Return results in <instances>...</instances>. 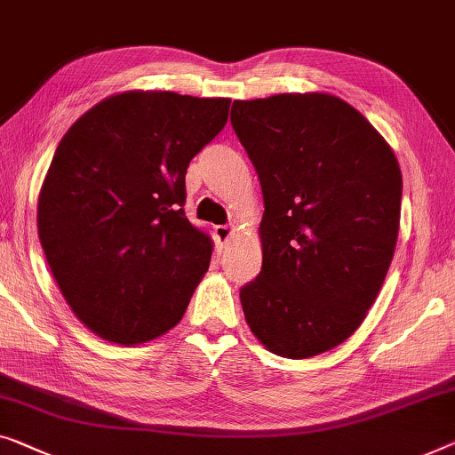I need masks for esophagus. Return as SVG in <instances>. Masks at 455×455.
Here are the masks:
<instances>
[{
    "instance_id": "34e87169",
    "label": "esophagus",
    "mask_w": 455,
    "mask_h": 455,
    "mask_svg": "<svg viewBox=\"0 0 455 455\" xmlns=\"http://www.w3.org/2000/svg\"><path fill=\"white\" fill-rule=\"evenodd\" d=\"M230 235H233V228H230V227H227V225L214 227V236H216V241L220 243V245H227Z\"/></svg>"
}]
</instances>
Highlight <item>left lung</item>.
I'll return each instance as SVG.
<instances>
[{
    "label": "left lung",
    "mask_w": 455,
    "mask_h": 455,
    "mask_svg": "<svg viewBox=\"0 0 455 455\" xmlns=\"http://www.w3.org/2000/svg\"><path fill=\"white\" fill-rule=\"evenodd\" d=\"M230 124L263 192V263L241 288L271 354L304 359L362 324L395 255L403 175L379 132L341 98L236 100Z\"/></svg>",
    "instance_id": "8db88e82"
}]
</instances>
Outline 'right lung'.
Segmentation results:
<instances>
[{
  "label": "right lung",
  "mask_w": 455,
  "mask_h": 455,
  "mask_svg": "<svg viewBox=\"0 0 455 455\" xmlns=\"http://www.w3.org/2000/svg\"><path fill=\"white\" fill-rule=\"evenodd\" d=\"M228 98L126 92L60 139L38 198V236L67 304L120 345L175 327L212 241L186 219L189 161L227 124Z\"/></svg>",
  "instance_id": "obj_1"
}]
</instances>
